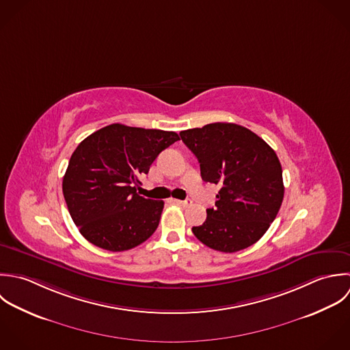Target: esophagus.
<instances>
[{
	"label": "esophagus",
	"instance_id": "obj_1",
	"mask_svg": "<svg viewBox=\"0 0 350 350\" xmlns=\"http://www.w3.org/2000/svg\"><path fill=\"white\" fill-rule=\"evenodd\" d=\"M174 202L178 204V205H180V206H189V205H191V200H185V201H182V200H174Z\"/></svg>",
	"mask_w": 350,
	"mask_h": 350
}]
</instances>
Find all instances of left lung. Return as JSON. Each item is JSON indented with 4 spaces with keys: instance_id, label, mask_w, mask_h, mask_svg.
Returning a JSON list of instances; mask_svg holds the SVG:
<instances>
[{
    "instance_id": "8db88e82",
    "label": "left lung",
    "mask_w": 350,
    "mask_h": 350,
    "mask_svg": "<svg viewBox=\"0 0 350 350\" xmlns=\"http://www.w3.org/2000/svg\"><path fill=\"white\" fill-rule=\"evenodd\" d=\"M196 154L205 182L219 185L216 208L193 227L205 245L236 252L256 243L274 221L282 200V168L275 152L255 133L216 122L179 133Z\"/></svg>"
}]
</instances>
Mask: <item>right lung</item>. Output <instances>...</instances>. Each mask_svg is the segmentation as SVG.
Wrapping results in <instances>:
<instances>
[{"instance_id": "add662e5", "label": "right lung", "mask_w": 350, "mask_h": 350, "mask_svg": "<svg viewBox=\"0 0 350 350\" xmlns=\"http://www.w3.org/2000/svg\"><path fill=\"white\" fill-rule=\"evenodd\" d=\"M179 139L175 131L109 124L83 139L62 180L72 220L92 244L126 251L156 231L163 201L137 194L141 174Z\"/></svg>"}]
</instances>
